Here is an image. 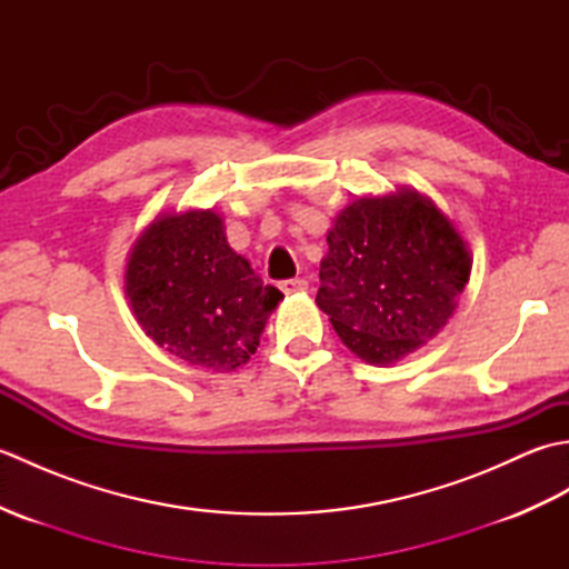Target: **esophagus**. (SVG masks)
Returning <instances> with one entry per match:
<instances>
[{
  "label": "esophagus",
  "instance_id": "esophagus-1",
  "mask_svg": "<svg viewBox=\"0 0 569 569\" xmlns=\"http://www.w3.org/2000/svg\"><path fill=\"white\" fill-rule=\"evenodd\" d=\"M281 291L286 293V296H293V293H303V291H308V281L306 278H288V281H281Z\"/></svg>",
  "mask_w": 569,
  "mask_h": 569
}]
</instances>
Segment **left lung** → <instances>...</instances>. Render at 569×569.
Here are the masks:
<instances>
[{
	"instance_id": "left-lung-1",
	"label": "left lung",
	"mask_w": 569,
	"mask_h": 569,
	"mask_svg": "<svg viewBox=\"0 0 569 569\" xmlns=\"http://www.w3.org/2000/svg\"><path fill=\"white\" fill-rule=\"evenodd\" d=\"M471 251L428 196L401 186L335 217L316 303L349 352L389 367L438 335L457 310Z\"/></svg>"
}]
</instances>
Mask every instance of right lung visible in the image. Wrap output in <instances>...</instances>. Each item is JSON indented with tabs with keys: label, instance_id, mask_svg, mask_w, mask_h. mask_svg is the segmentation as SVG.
Returning <instances> with one entry per match:
<instances>
[{
	"label": "right lung",
	"instance_id": "1",
	"mask_svg": "<svg viewBox=\"0 0 569 569\" xmlns=\"http://www.w3.org/2000/svg\"><path fill=\"white\" fill-rule=\"evenodd\" d=\"M124 293L156 345L217 373L247 365L283 300L229 247L214 210L156 214L127 257Z\"/></svg>",
	"mask_w": 569,
	"mask_h": 569
}]
</instances>
